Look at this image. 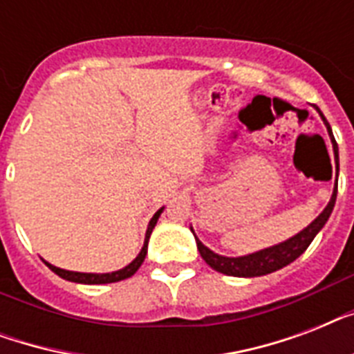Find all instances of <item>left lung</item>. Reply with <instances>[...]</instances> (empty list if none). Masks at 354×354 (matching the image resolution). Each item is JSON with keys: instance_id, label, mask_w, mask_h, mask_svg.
Returning a JSON list of instances; mask_svg holds the SVG:
<instances>
[{"instance_id": "8db88e82", "label": "left lung", "mask_w": 354, "mask_h": 354, "mask_svg": "<svg viewBox=\"0 0 354 354\" xmlns=\"http://www.w3.org/2000/svg\"><path fill=\"white\" fill-rule=\"evenodd\" d=\"M316 110L319 112V108L316 106ZM324 122L327 124V130H329L330 141H333V149H335V158H336V167H338V145L335 141V136L330 132V127L327 119L324 118V113L319 112ZM336 193H338V185L333 191V196H330L329 205L322 211V215L316 218V221L307 226L303 232H299L297 235H294L288 241L281 242L277 246L266 248V250H261V252H255L252 255H244V257H222V255H216L205 248L202 242L196 239V246H198V252L202 255L205 263L209 264L211 268L221 272V274L233 275V277H257V275H266L272 274L275 270L283 268L286 264L294 263L299 255H301L308 246L310 242L314 241V236L318 235V232L325 226V222L333 213V207H335L336 202Z\"/></svg>"}]
</instances>
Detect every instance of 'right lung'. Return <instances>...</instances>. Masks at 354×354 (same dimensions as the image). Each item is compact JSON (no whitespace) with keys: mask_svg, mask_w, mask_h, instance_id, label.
<instances>
[{"mask_svg":"<svg viewBox=\"0 0 354 354\" xmlns=\"http://www.w3.org/2000/svg\"><path fill=\"white\" fill-rule=\"evenodd\" d=\"M161 211H156V215L150 218L149 222V230H147V236H145V244L141 248V252L136 259H133L132 263L124 266L122 270H118V272H112V274H80V272H69V270H62V268H57V266H53V264L46 263L49 268L55 272L57 275H60L62 279H68V281H73V283H82V285H104V283H118V281L122 279H128V277H132L136 272L139 270V266L143 264L145 261V255H147V246H149V239H150V233L154 230L156 222L160 218Z\"/></svg>","mask_w":354,"mask_h":354,"instance_id":"1","label":"right lung"}]
</instances>
